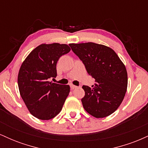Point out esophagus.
<instances>
[{
    "instance_id": "esophagus-1",
    "label": "esophagus",
    "mask_w": 148,
    "mask_h": 148,
    "mask_svg": "<svg viewBox=\"0 0 148 148\" xmlns=\"http://www.w3.org/2000/svg\"><path fill=\"white\" fill-rule=\"evenodd\" d=\"M70 88H71V89H75V88H77V86H74V85H73V84H71L70 85Z\"/></svg>"
}]
</instances>
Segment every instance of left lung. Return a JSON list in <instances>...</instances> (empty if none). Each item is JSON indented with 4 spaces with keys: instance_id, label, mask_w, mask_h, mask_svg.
Listing matches in <instances>:
<instances>
[{
    "instance_id": "left-lung-1",
    "label": "left lung",
    "mask_w": 148,
    "mask_h": 148,
    "mask_svg": "<svg viewBox=\"0 0 148 148\" xmlns=\"http://www.w3.org/2000/svg\"><path fill=\"white\" fill-rule=\"evenodd\" d=\"M89 75L95 79L92 88L83 86V106L97 118L112 114L121 104L127 89L126 67L110 47L93 42L69 44Z\"/></svg>"
}]
</instances>
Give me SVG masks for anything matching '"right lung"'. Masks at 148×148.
Listing matches in <instances>:
<instances>
[{"instance_id": "right-lung-1", "label": "right lung", "mask_w": 148, "mask_h": 148, "mask_svg": "<svg viewBox=\"0 0 148 148\" xmlns=\"http://www.w3.org/2000/svg\"><path fill=\"white\" fill-rule=\"evenodd\" d=\"M71 49L64 44H42L22 62L18 74L20 95L30 113L42 120L53 118L62 110L70 87L49 81L57 76L56 64Z\"/></svg>"}]
</instances>
